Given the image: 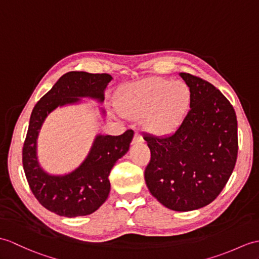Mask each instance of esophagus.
<instances>
[{
    "label": "esophagus",
    "mask_w": 259,
    "mask_h": 259,
    "mask_svg": "<svg viewBox=\"0 0 259 259\" xmlns=\"http://www.w3.org/2000/svg\"><path fill=\"white\" fill-rule=\"evenodd\" d=\"M143 142V138L139 134V132H136L135 138H134V143H142Z\"/></svg>",
    "instance_id": "1"
}]
</instances>
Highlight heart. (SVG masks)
Masks as SVG:
<instances>
[{
    "label": "heart",
    "instance_id": "1",
    "mask_svg": "<svg viewBox=\"0 0 259 259\" xmlns=\"http://www.w3.org/2000/svg\"><path fill=\"white\" fill-rule=\"evenodd\" d=\"M191 101V89L185 82L154 77L124 87L119 96V108L132 119H143L150 134L169 136L181 127Z\"/></svg>",
    "mask_w": 259,
    "mask_h": 259
}]
</instances>
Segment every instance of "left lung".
Segmentation results:
<instances>
[{"instance_id":"1","label":"left lung","mask_w":259,"mask_h":259,"mask_svg":"<svg viewBox=\"0 0 259 259\" xmlns=\"http://www.w3.org/2000/svg\"><path fill=\"white\" fill-rule=\"evenodd\" d=\"M179 75L191 89V109L173 134L143 137L151 151L144 180L162 205L188 212L213 202L230 179L238 151L237 119L231 102L212 83Z\"/></svg>"}]
</instances>
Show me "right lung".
I'll return each mask as SVG.
<instances>
[{"mask_svg":"<svg viewBox=\"0 0 259 259\" xmlns=\"http://www.w3.org/2000/svg\"><path fill=\"white\" fill-rule=\"evenodd\" d=\"M112 77L108 74L69 71L35 105L29 119L23 147V167L29 188L37 201L48 211L65 218L94 213L107 200L110 192L109 177L112 166L128 152L135 132L121 136L97 135L87 157L75 170L65 174L46 172L38 162L37 139L47 116L58 107L77 105L81 98L102 104ZM102 116L106 111L100 108Z\"/></svg>","mask_w":259,"mask_h":259,"instance_id":"right-lung-1","label":"right lung"}]
</instances>
